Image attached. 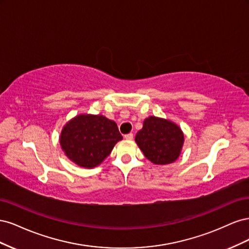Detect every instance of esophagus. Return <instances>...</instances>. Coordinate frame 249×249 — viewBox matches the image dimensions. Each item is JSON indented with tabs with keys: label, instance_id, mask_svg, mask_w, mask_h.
Here are the masks:
<instances>
[{
	"label": "esophagus",
	"instance_id": "esophagus-1",
	"mask_svg": "<svg viewBox=\"0 0 249 249\" xmlns=\"http://www.w3.org/2000/svg\"><path fill=\"white\" fill-rule=\"evenodd\" d=\"M133 137H134V135H133V133H129V134H126V135H124V138H125L126 140H132V139H133Z\"/></svg>",
	"mask_w": 249,
	"mask_h": 249
}]
</instances>
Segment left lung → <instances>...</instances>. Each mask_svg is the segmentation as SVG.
I'll use <instances>...</instances> for the list:
<instances>
[{
    "label": "left lung",
    "mask_w": 249,
    "mask_h": 249,
    "mask_svg": "<svg viewBox=\"0 0 249 249\" xmlns=\"http://www.w3.org/2000/svg\"><path fill=\"white\" fill-rule=\"evenodd\" d=\"M135 140L150 162L165 165L175 162L178 158L184 135L179 127L169 120L150 116L144 120Z\"/></svg>",
    "instance_id": "8db88e82"
}]
</instances>
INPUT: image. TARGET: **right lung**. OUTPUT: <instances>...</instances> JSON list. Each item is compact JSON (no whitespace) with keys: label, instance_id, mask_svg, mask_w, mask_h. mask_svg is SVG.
Listing matches in <instances>:
<instances>
[{"label":"right lung","instance_id":"1","mask_svg":"<svg viewBox=\"0 0 249 249\" xmlns=\"http://www.w3.org/2000/svg\"><path fill=\"white\" fill-rule=\"evenodd\" d=\"M122 139L113 120L102 115H79L63 127L60 144L72 162L91 168L106 159Z\"/></svg>","mask_w":249,"mask_h":249}]
</instances>
